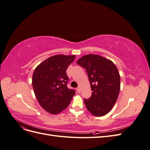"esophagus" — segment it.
Segmentation results:
<instances>
[{
  "mask_svg": "<svg viewBox=\"0 0 150 150\" xmlns=\"http://www.w3.org/2000/svg\"><path fill=\"white\" fill-rule=\"evenodd\" d=\"M77 91H78L79 93H81V88L80 87L77 88Z\"/></svg>",
  "mask_w": 150,
  "mask_h": 150,
  "instance_id": "esophagus-1",
  "label": "esophagus"
}]
</instances>
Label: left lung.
<instances>
[{
	"instance_id": "1",
	"label": "left lung",
	"mask_w": 150,
	"mask_h": 150,
	"mask_svg": "<svg viewBox=\"0 0 150 150\" xmlns=\"http://www.w3.org/2000/svg\"><path fill=\"white\" fill-rule=\"evenodd\" d=\"M77 64L86 69L92 94L84 99L88 110L96 116L110 112L118 97L120 76L115 64L102 56L88 54L81 57Z\"/></svg>"
}]
</instances>
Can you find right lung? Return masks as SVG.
<instances>
[{
    "label": "right lung",
    "instance_id": "add662e5",
    "mask_svg": "<svg viewBox=\"0 0 150 150\" xmlns=\"http://www.w3.org/2000/svg\"><path fill=\"white\" fill-rule=\"evenodd\" d=\"M75 56L56 55L38 66L33 76V87L41 107L51 114L57 115L68 106L75 94L67 88L66 69Z\"/></svg>",
    "mask_w": 150,
    "mask_h": 150
}]
</instances>
